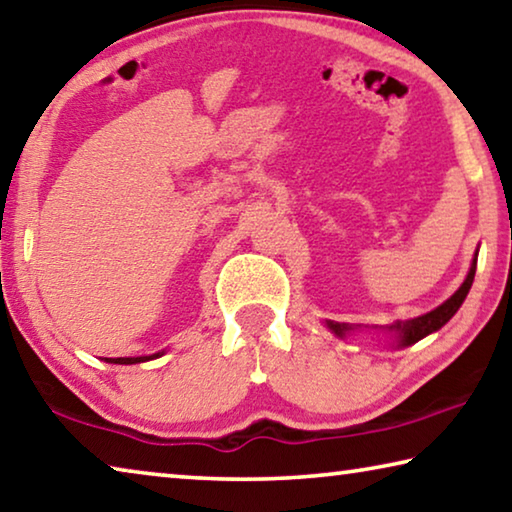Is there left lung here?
I'll return each mask as SVG.
<instances>
[{
	"label": "left lung",
	"instance_id": "left-lung-1",
	"mask_svg": "<svg viewBox=\"0 0 512 512\" xmlns=\"http://www.w3.org/2000/svg\"><path fill=\"white\" fill-rule=\"evenodd\" d=\"M476 255H479V250H476ZM476 255L470 264V271H467L465 280L461 287L454 291V296H449L443 305L431 309L429 314H422L418 318H411V320H395L393 325H384V327H375L379 332H386L388 336L393 339L395 348H409V345L418 343L424 336H429L433 332H438L440 327L449 323V318H452L458 309H461L463 300L467 298V293L472 289V282H474V273H476ZM332 332L339 336V339H345V334H352V332H359L361 327L357 325H348V323H332V320H327L325 323Z\"/></svg>",
	"mask_w": 512,
	"mask_h": 512
}]
</instances>
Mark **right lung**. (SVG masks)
<instances>
[{"label":"right lung","instance_id":"obj_1","mask_svg":"<svg viewBox=\"0 0 512 512\" xmlns=\"http://www.w3.org/2000/svg\"><path fill=\"white\" fill-rule=\"evenodd\" d=\"M162 352H155V354H149V357H117V359H106V363H119V366H133V363H144V361H151V359H158L162 357Z\"/></svg>","mask_w":512,"mask_h":512}]
</instances>
